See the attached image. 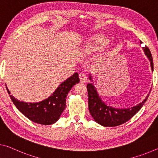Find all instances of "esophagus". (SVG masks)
<instances>
[{"label":"esophagus","mask_w":158,"mask_h":158,"mask_svg":"<svg viewBox=\"0 0 158 158\" xmlns=\"http://www.w3.org/2000/svg\"><path fill=\"white\" fill-rule=\"evenodd\" d=\"M79 77L81 82H85L87 81L86 75L85 73H81L79 74Z\"/></svg>","instance_id":"34e87169"}]
</instances>
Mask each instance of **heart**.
<instances>
[{
  "mask_svg": "<svg viewBox=\"0 0 158 158\" xmlns=\"http://www.w3.org/2000/svg\"><path fill=\"white\" fill-rule=\"evenodd\" d=\"M107 44V41H106L105 39L103 37H99L96 39L95 40L93 41V42L88 44L87 45V48H89V49H93V50H96V49H99V48L104 47V45Z\"/></svg>",
  "mask_w": 158,
  "mask_h": 158,
  "instance_id": "b5f03b06",
  "label": "heart"
}]
</instances>
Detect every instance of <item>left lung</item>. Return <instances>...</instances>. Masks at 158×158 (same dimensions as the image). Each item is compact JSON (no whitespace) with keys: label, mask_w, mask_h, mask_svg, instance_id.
Masks as SVG:
<instances>
[{"label":"left lung","mask_w":158,"mask_h":158,"mask_svg":"<svg viewBox=\"0 0 158 158\" xmlns=\"http://www.w3.org/2000/svg\"><path fill=\"white\" fill-rule=\"evenodd\" d=\"M140 44H142L141 41H140ZM143 48L145 55L150 60L152 71H153V60H152L150 51L147 46ZM89 79L92 81L90 75H89ZM87 93H88V107L89 113L97 123L106 127H116V126L127 122L141 109L149 96V94H148L146 98L144 99L142 102L133 107L116 109L112 106L106 105L102 100L95 87L92 83L87 85Z\"/></svg>","instance_id":"obj_1"}]
</instances>
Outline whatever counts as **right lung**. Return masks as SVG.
I'll list each match as a JSON object with an SVG mask.
<instances>
[{"label": "right lung", "instance_id": "right-lung-1", "mask_svg": "<svg viewBox=\"0 0 158 158\" xmlns=\"http://www.w3.org/2000/svg\"><path fill=\"white\" fill-rule=\"evenodd\" d=\"M77 73H75L69 78L63 82L54 93L47 99L37 103H26L20 102L10 95L17 109L33 122L43 125L54 123L65 108L66 96L72 87L79 82ZM8 94L10 91L6 87Z\"/></svg>", "mask_w": 158, "mask_h": 158}]
</instances>
